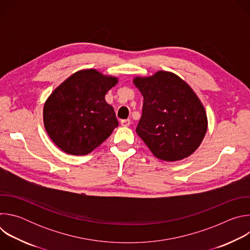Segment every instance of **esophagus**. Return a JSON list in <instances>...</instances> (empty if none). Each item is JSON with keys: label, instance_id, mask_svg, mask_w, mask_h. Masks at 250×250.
<instances>
[{"label": "esophagus", "instance_id": "obj_1", "mask_svg": "<svg viewBox=\"0 0 250 250\" xmlns=\"http://www.w3.org/2000/svg\"><path fill=\"white\" fill-rule=\"evenodd\" d=\"M121 125H122L123 126H128V125H130V120H129V119H127V120H122V121H121Z\"/></svg>", "mask_w": 250, "mask_h": 250}]
</instances>
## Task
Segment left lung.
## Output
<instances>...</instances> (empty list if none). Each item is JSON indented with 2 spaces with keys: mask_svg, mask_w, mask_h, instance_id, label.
<instances>
[{
  "mask_svg": "<svg viewBox=\"0 0 250 250\" xmlns=\"http://www.w3.org/2000/svg\"><path fill=\"white\" fill-rule=\"evenodd\" d=\"M133 84L144 96L136 133L153 155L172 162L194 153L207 132L208 119L193 89L167 71L135 77Z\"/></svg>",
  "mask_w": 250,
  "mask_h": 250,
  "instance_id": "obj_1",
  "label": "left lung"
}]
</instances>
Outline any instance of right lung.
<instances>
[{
  "mask_svg": "<svg viewBox=\"0 0 250 250\" xmlns=\"http://www.w3.org/2000/svg\"><path fill=\"white\" fill-rule=\"evenodd\" d=\"M119 82L96 69L77 71L61 83L43 106V124L51 140L71 155H86L119 125L104 96Z\"/></svg>",
  "mask_w": 250,
  "mask_h": 250,
  "instance_id": "1",
  "label": "right lung"
}]
</instances>
